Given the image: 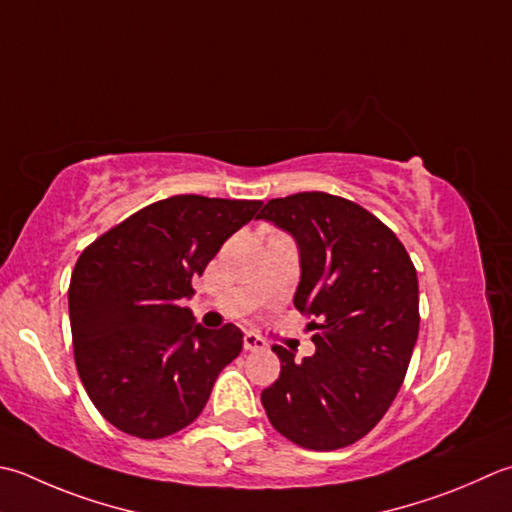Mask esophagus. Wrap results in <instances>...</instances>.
I'll return each mask as SVG.
<instances>
[{
	"mask_svg": "<svg viewBox=\"0 0 512 512\" xmlns=\"http://www.w3.org/2000/svg\"><path fill=\"white\" fill-rule=\"evenodd\" d=\"M244 348L246 350H264L266 348V339H262L255 333H246L244 335Z\"/></svg>",
	"mask_w": 512,
	"mask_h": 512,
	"instance_id": "obj_1",
	"label": "esophagus"
}]
</instances>
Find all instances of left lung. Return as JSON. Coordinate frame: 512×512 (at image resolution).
<instances>
[{
    "mask_svg": "<svg viewBox=\"0 0 512 512\" xmlns=\"http://www.w3.org/2000/svg\"><path fill=\"white\" fill-rule=\"evenodd\" d=\"M257 219L288 230L302 279L295 308L313 317V357L273 346L282 373L264 388L270 424L308 450H337L373 430L393 404L419 333L417 270L384 222L350 199L297 193Z\"/></svg>",
    "mask_w": 512,
    "mask_h": 512,
    "instance_id": "8db88e82",
    "label": "left lung"
}]
</instances>
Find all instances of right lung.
Instances as JSON below:
<instances>
[{
    "label": "right lung",
    "mask_w": 512,
    "mask_h": 512,
    "mask_svg": "<svg viewBox=\"0 0 512 512\" xmlns=\"http://www.w3.org/2000/svg\"><path fill=\"white\" fill-rule=\"evenodd\" d=\"M259 206L175 195L137 210L79 255L68 286L77 373L122 433L162 439L193 424L217 375L242 353V330L195 324L182 299Z\"/></svg>",
    "instance_id": "add662e5"
}]
</instances>
